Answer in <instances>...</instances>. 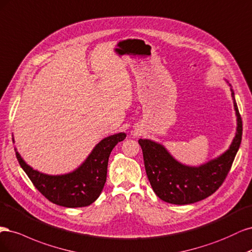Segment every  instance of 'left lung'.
<instances>
[{
    "instance_id": "left-lung-1",
    "label": "left lung",
    "mask_w": 252,
    "mask_h": 252,
    "mask_svg": "<svg viewBox=\"0 0 252 252\" xmlns=\"http://www.w3.org/2000/svg\"><path fill=\"white\" fill-rule=\"evenodd\" d=\"M235 114L238 117L237 134L222 156L199 167L183 165L176 161L161 144L139 139L143 154L145 172L153 190L164 202L184 205L201 201L213 194L228 175L240 148L243 133L242 118L234 93L231 90Z\"/></svg>"
}]
</instances>
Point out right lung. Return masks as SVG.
<instances>
[{
  "label": "right lung",
  "instance_id": "add662e5",
  "mask_svg": "<svg viewBox=\"0 0 252 252\" xmlns=\"http://www.w3.org/2000/svg\"><path fill=\"white\" fill-rule=\"evenodd\" d=\"M126 136L125 133H119L104 138L77 169L62 176L39 173L26 164L18 152L15 155L24 172L46 199L63 207H85L99 197L107 180L110 154Z\"/></svg>",
  "mask_w": 252,
  "mask_h": 252
}]
</instances>
